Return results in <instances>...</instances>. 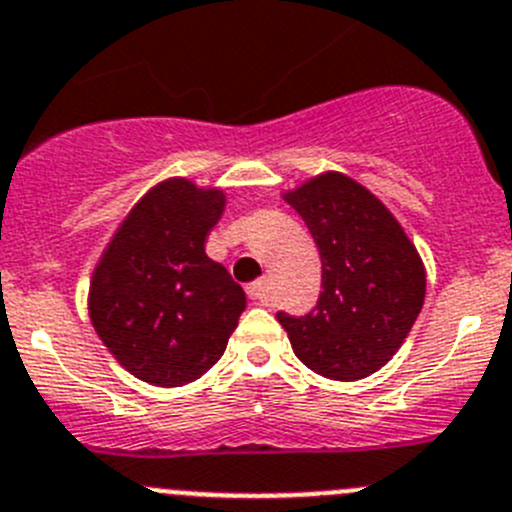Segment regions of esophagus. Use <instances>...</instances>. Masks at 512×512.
Wrapping results in <instances>:
<instances>
[{"label":"esophagus","mask_w":512,"mask_h":512,"mask_svg":"<svg viewBox=\"0 0 512 512\" xmlns=\"http://www.w3.org/2000/svg\"><path fill=\"white\" fill-rule=\"evenodd\" d=\"M247 295H250L255 303H267L270 300V280H257L247 288Z\"/></svg>","instance_id":"34e87169"}]
</instances>
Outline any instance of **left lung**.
Masks as SVG:
<instances>
[{"mask_svg":"<svg viewBox=\"0 0 512 512\" xmlns=\"http://www.w3.org/2000/svg\"><path fill=\"white\" fill-rule=\"evenodd\" d=\"M323 262V293L308 315L278 313L295 356L333 381L366 379L412 331L427 272L404 227L376 194L341 171L285 191Z\"/></svg>","mask_w":512,"mask_h":512,"instance_id":"obj_1","label":"left lung"}]
</instances>
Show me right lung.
Listing matches in <instances>:
<instances>
[{"mask_svg": "<svg viewBox=\"0 0 512 512\" xmlns=\"http://www.w3.org/2000/svg\"><path fill=\"white\" fill-rule=\"evenodd\" d=\"M224 204L219 186L186 176L159 181L95 265L90 323L118 364L146 384L171 389L207 374L245 310V290L204 252Z\"/></svg>", "mask_w": 512, "mask_h": 512, "instance_id": "right-lung-1", "label": "right lung"}]
</instances>
